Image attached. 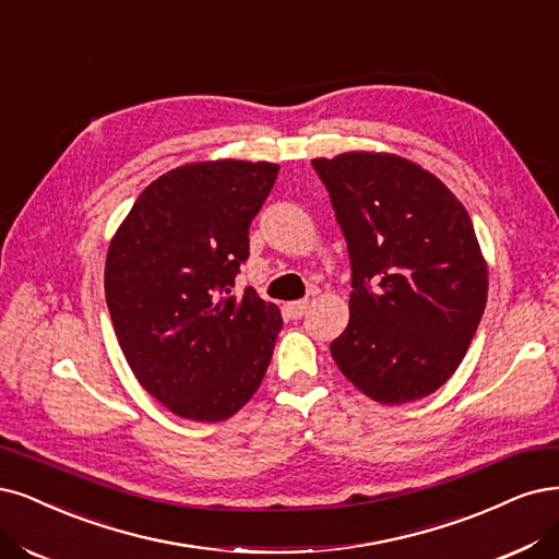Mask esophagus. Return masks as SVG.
I'll use <instances>...</instances> for the list:
<instances>
[{
    "instance_id": "34e87169",
    "label": "esophagus",
    "mask_w": 559,
    "mask_h": 559,
    "mask_svg": "<svg viewBox=\"0 0 559 559\" xmlns=\"http://www.w3.org/2000/svg\"><path fill=\"white\" fill-rule=\"evenodd\" d=\"M307 305H310L307 300H294V302H286L284 310L292 319H300L307 312Z\"/></svg>"
}]
</instances>
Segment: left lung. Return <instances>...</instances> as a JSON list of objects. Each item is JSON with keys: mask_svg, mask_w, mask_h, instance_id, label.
I'll return each instance as SVG.
<instances>
[{"mask_svg": "<svg viewBox=\"0 0 559 559\" xmlns=\"http://www.w3.org/2000/svg\"><path fill=\"white\" fill-rule=\"evenodd\" d=\"M352 259L340 372L381 404L435 393L463 362L488 298L465 205L430 170L389 152L312 159Z\"/></svg>", "mask_w": 559, "mask_h": 559, "instance_id": "8db88e82", "label": "left lung"}]
</instances>
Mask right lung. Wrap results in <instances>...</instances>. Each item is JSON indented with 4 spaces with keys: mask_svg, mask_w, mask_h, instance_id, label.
<instances>
[{
    "mask_svg": "<svg viewBox=\"0 0 559 559\" xmlns=\"http://www.w3.org/2000/svg\"><path fill=\"white\" fill-rule=\"evenodd\" d=\"M277 164L194 162L150 182L115 230L104 288L133 377L180 418L217 423L261 386L280 307L252 286L230 296L249 224Z\"/></svg>",
    "mask_w": 559,
    "mask_h": 559,
    "instance_id": "right-lung-1",
    "label": "right lung"
}]
</instances>
